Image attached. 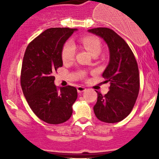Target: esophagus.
Here are the masks:
<instances>
[{"label": "esophagus", "instance_id": "34e87169", "mask_svg": "<svg viewBox=\"0 0 159 159\" xmlns=\"http://www.w3.org/2000/svg\"><path fill=\"white\" fill-rule=\"evenodd\" d=\"M77 90H78V93H81V92H84V91H86V88L83 87V86H78Z\"/></svg>", "mask_w": 159, "mask_h": 159}]
</instances>
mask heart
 Wrapping results in <instances>:
<instances>
[{
  "instance_id": "heart-1",
  "label": "heart",
  "mask_w": 159,
  "mask_h": 159,
  "mask_svg": "<svg viewBox=\"0 0 159 159\" xmlns=\"http://www.w3.org/2000/svg\"><path fill=\"white\" fill-rule=\"evenodd\" d=\"M81 44L84 48L91 53L92 55L99 54L102 49V44L100 41L94 36H85L81 39ZM75 44L70 41H67L63 46L61 51V57L64 62L70 61L74 59L75 55Z\"/></svg>"
}]
</instances>
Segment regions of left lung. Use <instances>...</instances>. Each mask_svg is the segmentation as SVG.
Masks as SVG:
<instances>
[{
	"instance_id": "1",
	"label": "left lung",
	"mask_w": 159,
	"mask_h": 159,
	"mask_svg": "<svg viewBox=\"0 0 159 159\" xmlns=\"http://www.w3.org/2000/svg\"><path fill=\"white\" fill-rule=\"evenodd\" d=\"M90 33L102 38L109 49L110 59L102 76L110 82L105 95L98 92L94 112L98 119L106 123L122 121L131 113L139 92L140 79L134 54L122 38L113 30L97 28Z\"/></svg>"
}]
</instances>
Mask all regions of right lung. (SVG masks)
Segmentation results:
<instances>
[{
	"label": "right lung",
	"mask_w": 159,
	"mask_h": 159,
	"mask_svg": "<svg viewBox=\"0 0 159 159\" xmlns=\"http://www.w3.org/2000/svg\"><path fill=\"white\" fill-rule=\"evenodd\" d=\"M76 28H53L44 30L28 44L24 55L20 85L34 113L53 125L64 123L72 115L78 98L73 86L57 89L53 74L63 65L61 51Z\"/></svg>",
	"instance_id": "right-lung-1"
}]
</instances>
